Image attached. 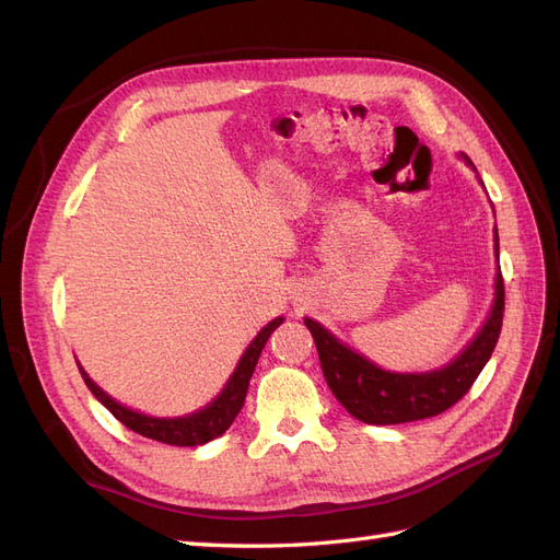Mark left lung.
Here are the masks:
<instances>
[{
  "mask_svg": "<svg viewBox=\"0 0 560 560\" xmlns=\"http://www.w3.org/2000/svg\"><path fill=\"white\" fill-rule=\"evenodd\" d=\"M467 159V156H465ZM469 161V159H467ZM471 163V161H469ZM495 252L500 254V241L495 229ZM504 317V280L498 273L495 303L483 329L465 348V352L448 366L430 371V374H395L383 371L374 362L362 358L331 336L319 322L306 317V327L317 346L319 364L325 371L327 385L343 409L369 425H399L432 418L448 411L460 401L469 387L481 374V369L493 354L502 331Z\"/></svg>",
  "mask_w": 560,
  "mask_h": 560,
  "instance_id": "obj_1",
  "label": "left lung"
}]
</instances>
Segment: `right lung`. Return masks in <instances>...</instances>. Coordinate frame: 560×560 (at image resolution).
<instances>
[{
  "instance_id": "1",
  "label": "right lung",
  "mask_w": 560,
  "mask_h": 560,
  "mask_svg": "<svg viewBox=\"0 0 560 560\" xmlns=\"http://www.w3.org/2000/svg\"><path fill=\"white\" fill-rule=\"evenodd\" d=\"M280 325H282V317H276L273 322H268V325L257 336H254V341L245 350L238 366H235L231 381L222 389V395H219L212 404H208L206 409H200L191 416L151 418V416L132 411V409H126V406H121L118 401H114L107 393H103V389H100L89 378V374L81 366H79V371L83 376V383L89 385L95 399L103 401L107 406V411L118 422H124L128 430L138 432L147 439H154V442H161L167 446H200V444L212 442V439H217V436H222L231 428L235 416L241 413L245 397H247L249 378L254 374V366H257V362H259V354L268 341V336L273 334Z\"/></svg>"
}]
</instances>
